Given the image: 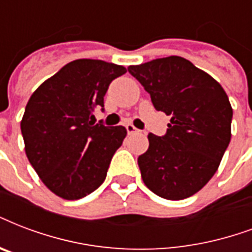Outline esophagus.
<instances>
[{
  "label": "esophagus",
  "instance_id": "34e87169",
  "mask_svg": "<svg viewBox=\"0 0 252 252\" xmlns=\"http://www.w3.org/2000/svg\"><path fill=\"white\" fill-rule=\"evenodd\" d=\"M126 132H128V134L139 133V132H140V130L137 129V128H134V126H132V124H126Z\"/></svg>",
  "mask_w": 252,
  "mask_h": 252
}]
</instances>
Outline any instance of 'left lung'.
I'll use <instances>...</instances> for the list:
<instances>
[{"label":"left lung","mask_w":252,"mask_h":252,"mask_svg":"<svg viewBox=\"0 0 252 252\" xmlns=\"http://www.w3.org/2000/svg\"><path fill=\"white\" fill-rule=\"evenodd\" d=\"M128 71L170 116L164 136L149 133L137 162L144 184L165 199L188 198L214 176L231 139L233 108L216 79L181 57L153 59Z\"/></svg>","instance_id":"obj_1"}]
</instances>
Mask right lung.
Masks as SVG:
<instances>
[{
  "mask_svg": "<svg viewBox=\"0 0 252 252\" xmlns=\"http://www.w3.org/2000/svg\"><path fill=\"white\" fill-rule=\"evenodd\" d=\"M126 68L99 59H76L36 88L21 122L25 152L54 194L79 199L104 182L124 126L95 124L109 84Z\"/></svg>",
  "mask_w": 252,
  "mask_h": 252,
  "instance_id": "1",
  "label": "right lung"
}]
</instances>
